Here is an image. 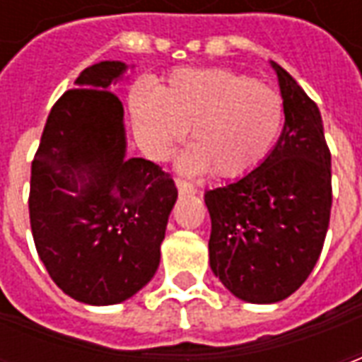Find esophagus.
<instances>
[{
    "mask_svg": "<svg viewBox=\"0 0 362 362\" xmlns=\"http://www.w3.org/2000/svg\"><path fill=\"white\" fill-rule=\"evenodd\" d=\"M176 188L180 194H196V188L186 180H180V178H176Z\"/></svg>",
    "mask_w": 362,
    "mask_h": 362,
    "instance_id": "1",
    "label": "esophagus"
}]
</instances>
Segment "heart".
<instances>
[{"mask_svg": "<svg viewBox=\"0 0 362 362\" xmlns=\"http://www.w3.org/2000/svg\"><path fill=\"white\" fill-rule=\"evenodd\" d=\"M135 134L151 157L165 158L184 129L192 149L186 173L243 178L256 170L279 137L283 100L267 85L223 67L178 69L153 90L137 83L129 95Z\"/></svg>", "mask_w": 362, "mask_h": 362, "instance_id": "b5f03b06", "label": "heart"}]
</instances>
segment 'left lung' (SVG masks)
Instances as JSON below:
<instances>
[{
	"instance_id": "1",
	"label": "left lung",
	"mask_w": 362,
	"mask_h": 362,
	"mask_svg": "<svg viewBox=\"0 0 362 362\" xmlns=\"http://www.w3.org/2000/svg\"><path fill=\"white\" fill-rule=\"evenodd\" d=\"M285 126L262 165L207 189L209 266L240 300L279 303L316 266L332 211V155L316 103L272 62Z\"/></svg>"
}]
</instances>
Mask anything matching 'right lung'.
Instances as JSON below:
<instances>
[{
	"mask_svg": "<svg viewBox=\"0 0 362 362\" xmlns=\"http://www.w3.org/2000/svg\"><path fill=\"white\" fill-rule=\"evenodd\" d=\"M126 69H83L50 110L30 168L36 252L66 295L95 306L124 303L153 279L178 197L160 166L126 157L124 106L110 90Z\"/></svg>",
	"mask_w": 362,
	"mask_h": 362,
	"instance_id": "1",
	"label": "right lung"
}]
</instances>
